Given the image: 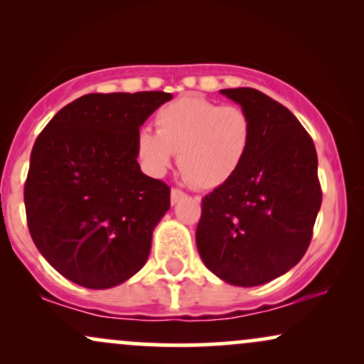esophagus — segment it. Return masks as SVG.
I'll return each instance as SVG.
<instances>
[{"label": "esophagus", "mask_w": 364, "mask_h": 364, "mask_svg": "<svg viewBox=\"0 0 364 364\" xmlns=\"http://www.w3.org/2000/svg\"><path fill=\"white\" fill-rule=\"evenodd\" d=\"M181 198H185V191L178 190V188H173V190H171V203H173V205H176Z\"/></svg>", "instance_id": "esophagus-1"}]
</instances>
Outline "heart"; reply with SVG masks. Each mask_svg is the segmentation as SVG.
I'll list each match as a JSON object with an SVG mask.
<instances>
[{"instance_id": "1", "label": "heart", "mask_w": 364, "mask_h": 364, "mask_svg": "<svg viewBox=\"0 0 364 364\" xmlns=\"http://www.w3.org/2000/svg\"><path fill=\"white\" fill-rule=\"evenodd\" d=\"M154 123L156 133H136L135 147L144 168L162 176L179 154V169L203 190L231 181L252 145V119L245 109L196 95L162 106Z\"/></svg>"}]
</instances>
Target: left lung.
<instances>
[{
    "label": "left lung",
    "mask_w": 364,
    "mask_h": 364,
    "mask_svg": "<svg viewBox=\"0 0 364 364\" xmlns=\"http://www.w3.org/2000/svg\"><path fill=\"white\" fill-rule=\"evenodd\" d=\"M252 119V145L231 181L202 200L196 248L232 286H262L306 253L321 205L318 159L296 116L263 92L223 89Z\"/></svg>",
    "instance_id": "8db88e82"
}]
</instances>
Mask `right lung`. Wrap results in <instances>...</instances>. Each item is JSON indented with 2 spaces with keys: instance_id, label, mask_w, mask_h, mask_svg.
Segmentation results:
<instances>
[{
  "instance_id": "right-lung-1",
  "label": "right lung",
  "mask_w": 364,
  "mask_h": 364,
  "mask_svg": "<svg viewBox=\"0 0 364 364\" xmlns=\"http://www.w3.org/2000/svg\"><path fill=\"white\" fill-rule=\"evenodd\" d=\"M171 99L168 92L87 94L37 136L25 212L37 250L63 277L109 289L145 265L171 190L141 173L135 140Z\"/></svg>"
}]
</instances>
